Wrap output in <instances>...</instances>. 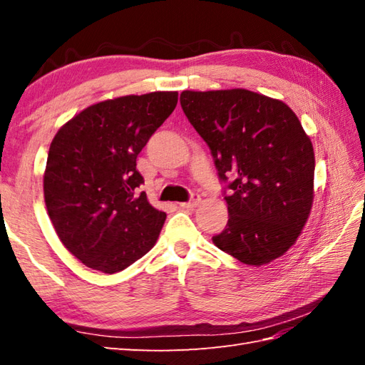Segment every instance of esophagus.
<instances>
[{"mask_svg": "<svg viewBox=\"0 0 365 365\" xmlns=\"http://www.w3.org/2000/svg\"><path fill=\"white\" fill-rule=\"evenodd\" d=\"M199 202H200V196L191 195V199L188 200V202H180L178 205H180L182 208H195L196 205H199Z\"/></svg>", "mask_w": 365, "mask_h": 365, "instance_id": "obj_1", "label": "esophagus"}]
</instances>
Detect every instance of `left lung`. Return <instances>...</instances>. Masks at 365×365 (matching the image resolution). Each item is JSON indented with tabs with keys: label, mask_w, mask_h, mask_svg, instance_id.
Wrapping results in <instances>:
<instances>
[{
	"label": "left lung",
	"mask_w": 365,
	"mask_h": 365,
	"mask_svg": "<svg viewBox=\"0 0 365 365\" xmlns=\"http://www.w3.org/2000/svg\"><path fill=\"white\" fill-rule=\"evenodd\" d=\"M180 105L226 183L229 220L213 243L246 265L281 257L314 202V147L297 114L246 89L183 91Z\"/></svg>",
	"instance_id": "8db88e82"
}]
</instances>
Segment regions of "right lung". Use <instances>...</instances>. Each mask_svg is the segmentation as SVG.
I'll return each mask as SVG.
<instances>
[{
    "mask_svg": "<svg viewBox=\"0 0 365 365\" xmlns=\"http://www.w3.org/2000/svg\"><path fill=\"white\" fill-rule=\"evenodd\" d=\"M177 92L88 106L53 138L43 197L61 242L84 265L113 274L149 252L166 213L153 208L136 157L177 105Z\"/></svg>",
    "mask_w": 365,
    "mask_h": 365,
    "instance_id": "1",
    "label": "right lung"
}]
</instances>
